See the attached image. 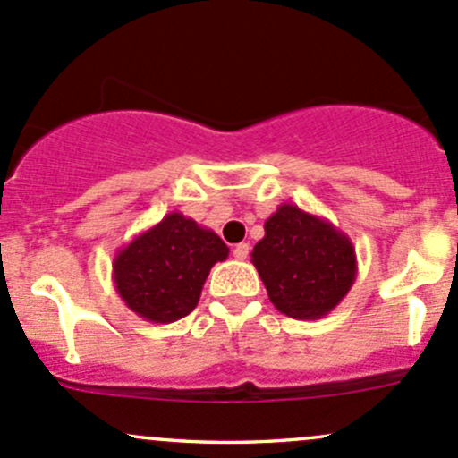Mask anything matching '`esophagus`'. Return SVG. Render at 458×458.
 Returning <instances> with one entry per match:
<instances>
[{
    "instance_id": "1",
    "label": "esophagus",
    "mask_w": 458,
    "mask_h": 458,
    "mask_svg": "<svg viewBox=\"0 0 458 458\" xmlns=\"http://www.w3.org/2000/svg\"><path fill=\"white\" fill-rule=\"evenodd\" d=\"M248 252H250V246H248V243H237V246L233 248V257L239 259V261H243V259L248 257Z\"/></svg>"
}]
</instances>
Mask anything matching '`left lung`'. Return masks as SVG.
I'll list each match as a JSON object with an SVG mask.
<instances>
[{"mask_svg":"<svg viewBox=\"0 0 458 458\" xmlns=\"http://www.w3.org/2000/svg\"><path fill=\"white\" fill-rule=\"evenodd\" d=\"M263 230L250 257L272 306L301 321L330 315L357 279L348 234L294 203H281Z\"/></svg>","mask_w":458,"mask_h":458,"instance_id":"8db88e82","label":"left lung"}]
</instances>
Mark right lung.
Returning a JSON list of instances; mask_svg holds the SVG:
<instances>
[{
  "label": "right lung",
  "instance_id": "1",
  "mask_svg": "<svg viewBox=\"0 0 458 458\" xmlns=\"http://www.w3.org/2000/svg\"><path fill=\"white\" fill-rule=\"evenodd\" d=\"M228 252L210 228L170 212L114 255V290L137 317L173 323L195 310L210 267Z\"/></svg>",
  "mask_w": 458,
  "mask_h": 458
}]
</instances>
